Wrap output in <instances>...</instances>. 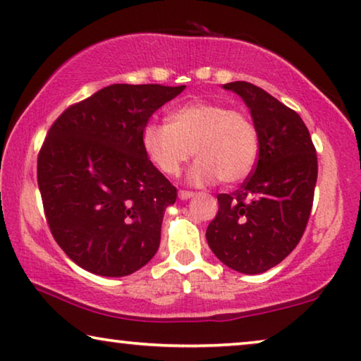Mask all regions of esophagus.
Instances as JSON below:
<instances>
[{"label": "esophagus", "mask_w": 361, "mask_h": 361, "mask_svg": "<svg viewBox=\"0 0 361 361\" xmlns=\"http://www.w3.org/2000/svg\"><path fill=\"white\" fill-rule=\"evenodd\" d=\"M193 197V192H188V190H179V198L180 200H188Z\"/></svg>", "instance_id": "1"}]
</instances>
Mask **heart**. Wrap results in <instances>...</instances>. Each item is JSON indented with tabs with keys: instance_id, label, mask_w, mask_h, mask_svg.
I'll list each match as a JSON object with an SVG mask.
<instances>
[{
	"instance_id": "heart-1",
	"label": "heart",
	"mask_w": 361,
	"mask_h": 361,
	"mask_svg": "<svg viewBox=\"0 0 361 361\" xmlns=\"http://www.w3.org/2000/svg\"><path fill=\"white\" fill-rule=\"evenodd\" d=\"M147 157L166 176H177L195 154L188 182L234 185L247 179L258 159V134L247 114L224 104L193 102L174 109L168 123L142 132Z\"/></svg>"
}]
</instances>
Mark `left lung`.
<instances>
[{
	"mask_svg": "<svg viewBox=\"0 0 361 361\" xmlns=\"http://www.w3.org/2000/svg\"><path fill=\"white\" fill-rule=\"evenodd\" d=\"M223 88L250 109L258 134V163L235 192L218 195L207 229L212 252L231 269L262 274L289 255L313 207L318 159L307 126L295 111L248 82Z\"/></svg>",
	"mask_w": 361,
	"mask_h": 361,
	"instance_id": "obj_1",
	"label": "left lung"
}]
</instances>
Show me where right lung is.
Returning <instances> with one entry per match:
<instances>
[{"instance_id":"add662e5","label":"right lung","mask_w":361,"mask_h":361,"mask_svg":"<svg viewBox=\"0 0 361 361\" xmlns=\"http://www.w3.org/2000/svg\"><path fill=\"white\" fill-rule=\"evenodd\" d=\"M184 88L104 87L49 129L37 168L43 208L54 240L85 271L129 276L158 252L177 190L148 159L142 132Z\"/></svg>"}]
</instances>
